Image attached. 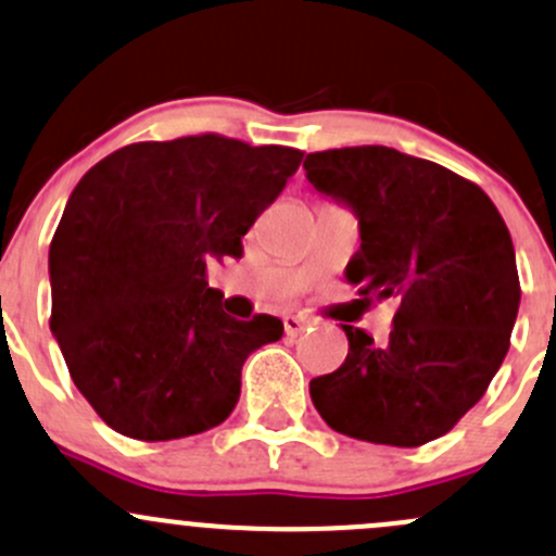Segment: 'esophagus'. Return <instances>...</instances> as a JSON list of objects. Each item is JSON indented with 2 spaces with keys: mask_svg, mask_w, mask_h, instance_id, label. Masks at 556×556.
<instances>
[{
  "mask_svg": "<svg viewBox=\"0 0 556 556\" xmlns=\"http://www.w3.org/2000/svg\"><path fill=\"white\" fill-rule=\"evenodd\" d=\"M306 319L303 317H298V314H288V317H285V332H288L290 338H298L301 336L303 330H306Z\"/></svg>",
  "mask_w": 556,
  "mask_h": 556,
  "instance_id": "esophagus-1",
  "label": "esophagus"
}]
</instances>
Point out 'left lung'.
<instances>
[{"label":"left lung","mask_w":556,"mask_h":556,"mask_svg":"<svg viewBox=\"0 0 556 556\" xmlns=\"http://www.w3.org/2000/svg\"><path fill=\"white\" fill-rule=\"evenodd\" d=\"M303 170L359 220L349 282L400 303L386 343L341 325L346 362L308 383L314 407L354 440L426 445L482 400L509 352L519 308L511 233L477 184L389 146L317 151Z\"/></svg>","instance_id":"1"}]
</instances>
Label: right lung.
<instances>
[{"label": "right lung", "instance_id": "right-lung-1", "mask_svg": "<svg viewBox=\"0 0 556 556\" xmlns=\"http://www.w3.org/2000/svg\"><path fill=\"white\" fill-rule=\"evenodd\" d=\"M301 160L207 132L125 146L79 180L50 244V330L111 429L165 442L231 416L244 359L285 327L229 317L204 271L242 255Z\"/></svg>", "mask_w": 556, "mask_h": 556}]
</instances>
